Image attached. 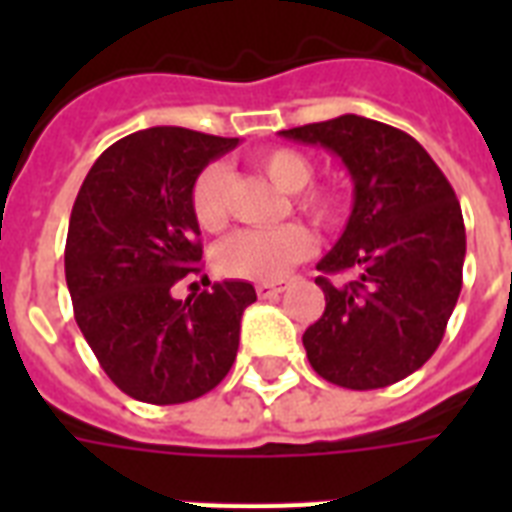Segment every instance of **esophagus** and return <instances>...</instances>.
<instances>
[{"label": "esophagus", "instance_id": "obj_1", "mask_svg": "<svg viewBox=\"0 0 512 512\" xmlns=\"http://www.w3.org/2000/svg\"><path fill=\"white\" fill-rule=\"evenodd\" d=\"M284 289H287V281H263V284H257V295L263 300H271V297L281 295Z\"/></svg>", "mask_w": 512, "mask_h": 512}]
</instances>
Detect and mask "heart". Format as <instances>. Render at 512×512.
<instances>
[{
	"label": "heart",
	"instance_id": "heart-1",
	"mask_svg": "<svg viewBox=\"0 0 512 512\" xmlns=\"http://www.w3.org/2000/svg\"><path fill=\"white\" fill-rule=\"evenodd\" d=\"M252 164L263 172L276 188L292 193L297 209L313 223L335 225L340 220L342 199L335 188L308 185L313 180V162L297 148L271 146L257 151ZM228 170L225 164H207L193 180L191 212L201 231L217 233L228 223ZM313 252V233L300 223H284L276 228L233 233L215 249L217 271L231 279L279 281L295 263Z\"/></svg>",
	"mask_w": 512,
	"mask_h": 512
}]
</instances>
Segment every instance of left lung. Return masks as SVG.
<instances>
[{"label":"left lung","mask_w":512,"mask_h":512,"mask_svg":"<svg viewBox=\"0 0 512 512\" xmlns=\"http://www.w3.org/2000/svg\"><path fill=\"white\" fill-rule=\"evenodd\" d=\"M281 135L329 148L353 177L348 225L316 265L327 308L305 329L308 361L340 388H388L444 340L465 263L460 201L428 151L390 124L345 114ZM342 272L348 282L331 279Z\"/></svg>","instance_id":"obj_1"}]
</instances>
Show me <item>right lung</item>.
<instances>
[{
	"instance_id": "add662e5",
	"label": "right lung",
	"mask_w": 512,
	"mask_h": 512,
	"mask_svg": "<svg viewBox=\"0 0 512 512\" xmlns=\"http://www.w3.org/2000/svg\"><path fill=\"white\" fill-rule=\"evenodd\" d=\"M239 140L151 127L116 140L76 193L66 239L74 319L116 388L146 404H185L231 372L241 313L257 300L247 281L175 300L201 271L191 188Z\"/></svg>"
}]
</instances>
